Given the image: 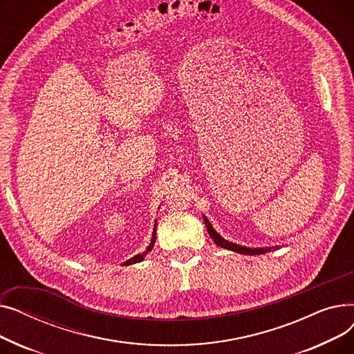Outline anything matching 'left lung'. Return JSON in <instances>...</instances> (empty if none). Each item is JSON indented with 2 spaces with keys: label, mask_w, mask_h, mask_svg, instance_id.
Segmentation results:
<instances>
[{
  "label": "left lung",
  "mask_w": 354,
  "mask_h": 354,
  "mask_svg": "<svg viewBox=\"0 0 354 354\" xmlns=\"http://www.w3.org/2000/svg\"><path fill=\"white\" fill-rule=\"evenodd\" d=\"M203 219H205V225H207V230H208V234L209 236L214 239V243L221 247V248H227L230 251H235L238 254H244V255H255V254H264L267 251H270L268 248L263 250V248H245V247H241V245H236V244H232L230 243V241L224 239L222 236H219V234L212 228V225L209 224V221L203 216Z\"/></svg>",
  "instance_id": "1"
}]
</instances>
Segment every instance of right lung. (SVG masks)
<instances>
[{
    "mask_svg": "<svg viewBox=\"0 0 354 354\" xmlns=\"http://www.w3.org/2000/svg\"><path fill=\"white\" fill-rule=\"evenodd\" d=\"M155 239H156V224H155V228H153V235H152V241H151V244H149V247H147V250L143 252V254H138L136 257H133V258H130L129 261H126V263H123V266H130V264H136V263H139V261H142V259L146 257V254L151 251L152 248H153V244H155Z\"/></svg>",
    "mask_w": 354,
    "mask_h": 354,
    "instance_id": "obj_1",
    "label": "right lung"
}]
</instances>
